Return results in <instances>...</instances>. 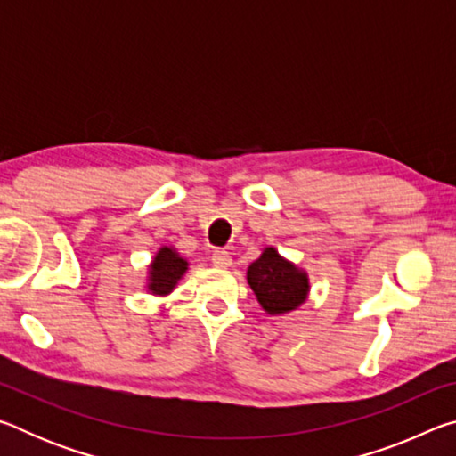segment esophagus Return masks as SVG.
<instances>
[{
    "mask_svg": "<svg viewBox=\"0 0 456 456\" xmlns=\"http://www.w3.org/2000/svg\"><path fill=\"white\" fill-rule=\"evenodd\" d=\"M211 261L217 267H231V264H233V261H231L229 251H225V249H215L211 256Z\"/></svg>",
    "mask_w": 456,
    "mask_h": 456,
    "instance_id": "esophagus-1",
    "label": "esophagus"
}]
</instances>
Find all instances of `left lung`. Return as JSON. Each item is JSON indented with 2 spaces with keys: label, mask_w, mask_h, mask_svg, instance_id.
Wrapping results in <instances>:
<instances>
[{
  "label": "left lung",
  "mask_w": 456,
  "mask_h": 456,
  "mask_svg": "<svg viewBox=\"0 0 456 456\" xmlns=\"http://www.w3.org/2000/svg\"><path fill=\"white\" fill-rule=\"evenodd\" d=\"M247 283L269 315L296 310L310 291V280L304 269L283 259L273 247H265L259 259L247 269Z\"/></svg>",
  "instance_id": "obj_1"
}]
</instances>
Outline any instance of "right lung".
I'll return each instance as SVG.
<instances>
[{"label":"right lung","instance_id":"1","mask_svg":"<svg viewBox=\"0 0 456 456\" xmlns=\"http://www.w3.org/2000/svg\"><path fill=\"white\" fill-rule=\"evenodd\" d=\"M189 269L187 259H183L175 247H160L152 264L149 265V288L154 296H167L175 289L176 281L181 280L184 272Z\"/></svg>","mask_w":456,"mask_h":456}]
</instances>
